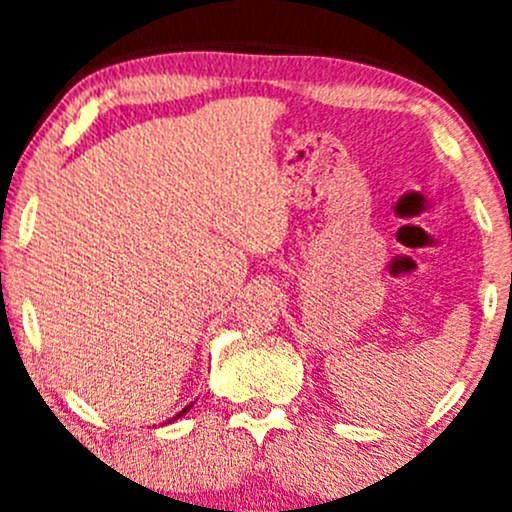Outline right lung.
Segmentation results:
<instances>
[{"mask_svg":"<svg viewBox=\"0 0 512 512\" xmlns=\"http://www.w3.org/2000/svg\"><path fill=\"white\" fill-rule=\"evenodd\" d=\"M192 404H195V402H192ZM192 404H187V407H185V409H182V411H180V414H175V416H173V419H168V421H166V424H173V421H178L182 414H187V411H190V409H192Z\"/></svg>","mask_w":512,"mask_h":512,"instance_id":"right-lung-1","label":"right lung"}]
</instances>
